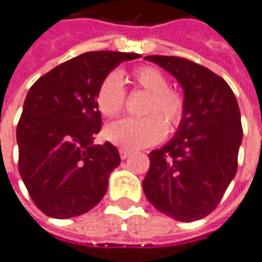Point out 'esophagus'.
Returning a JSON list of instances; mask_svg holds the SVG:
<instances>
[{"label": "esophagus", "instance_id": "1", "mask_svg": "<svg viewBox=\"0 0 262 262\" xmlns=\"http://www.w3.org/2000/svg\"><path fill=\"white\" fill-rule=\"evenodd\" d=\"M130 154H132V151L126 150V148H121V150H119V156H121L122 160H126V158L130 156Z\"/></svg>", "mask_w": 262, "mask_h": 262}]
</instances>
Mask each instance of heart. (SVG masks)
I'll use <instances>...</instances> for the list:
<instances>
[{"label": "heart", "instance_id": "1", "mask_svg": "<svg viewBox=\"0 0 262 262\" xmlns=\"http://www.w3.org/2000/svg\"><path fill=\"white\" fill-rule=\"evenodd\" d=\"M130 82L150 94L146 118H123L106 126L105 136L115 146L139 150L152 146L166 135L165 119L170 129L180 125L185 116L186 101L182 93L169 89L166 76L154 67H140L132 72ZM96 101L102 115L116 116L126 102V90L118 72L108 73L97 89Z\"/></svg>", "mask_w": 262, "mask_h": 262}]
</instances>
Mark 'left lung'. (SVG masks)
I'll list each match as a JSON object with an SVG mask.
<instances>
[{
    "label": "left lung",
    "instance_id": "left-lung-1",
    "mask_svg": "<svg viewBox=\"0 0 262 262\" xmlns=\"http://www.w3.org/2000/svg\"><path fill=\"white\" fill-rule=\"evenodd\" d=\"M144 59L175 76L186 110L175 136L150 152L143 190L162 214L182 222L201 220L220 204L237 170L243 129L236 97L222 77L195 62L165 55Z\"/></svg>",
    "mask_w": 262,
    "mask_h": 262
}]
</instances>
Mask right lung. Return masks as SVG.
Wrapping results in <instances>:
<instances>
[{
  "label": "right lung",
  "mask_w": 262,
  "mask_h": 262,
  "mask_svg": "<svg viewBox=\"0 0 262 262\" xmlns=\"http://www.w3.org/2000/svg\"><path fill=\"white\" fill-rule=\"evenodd\" d=\"M135 52L92 51L63 62L29 90L16 127L19 173L33 203L58 220L96 207L121 164L114 144H93L101 130L96 101L102 79Z\"/></svg>",
  "instance_id": "add662e5"
}]
</instances>
